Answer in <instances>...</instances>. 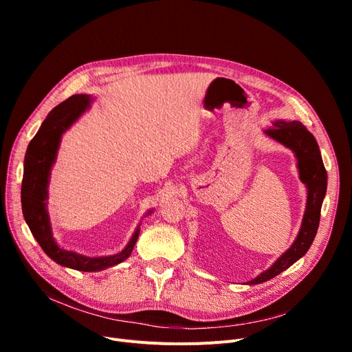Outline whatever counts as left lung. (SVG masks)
<instances>
[{
  "label": "left lung",
  "mask_w": 352,
  "mask_h": 352,
  "mask_svg": "<svg viewBox=\"0 0 352 352\" xmlns=\"http://www.w3.org/2000/svg\"><path fill=\"white\" fill-rule=\"evenodd\" d=\"M265 135L278 141L295 154L300 179L307 187V206L300 232L292 245L267 271L261 272L248 284L265 283L284 270L297 263L309 250L320 226L321 206L327 192V171L321 158L320 146L314 135L300 121L276 120L272 126L265 129Z\"/></svg>",
  "instance_id": "left-lung-1"
}]
</instances>
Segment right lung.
<instances>
[{"instance_id":"right-lung-1","label":"right lung","mask_w":352,"mask_h":352,"mask_svg":"<svg viewBox=\"0 0 352 352\" xmlns=\"http://www.w3.org/2000/svg\"><path fill=\"white\" fill-rule=\"evenodd\" d=\"M91 96H72L50 111L38 133L30 141L24 158V175L21 186V206L25 223L43 251L57 264L84 272L102 271L114 267L131 255L140 235V226L135 228L126 247L114 255L87 256L61 248L52 235L47 208L48 184L51 168L57 160L61 137L76 122L92 102ZM153 210L148 211L150 215Z\"/></svg>"}]
</instances>
